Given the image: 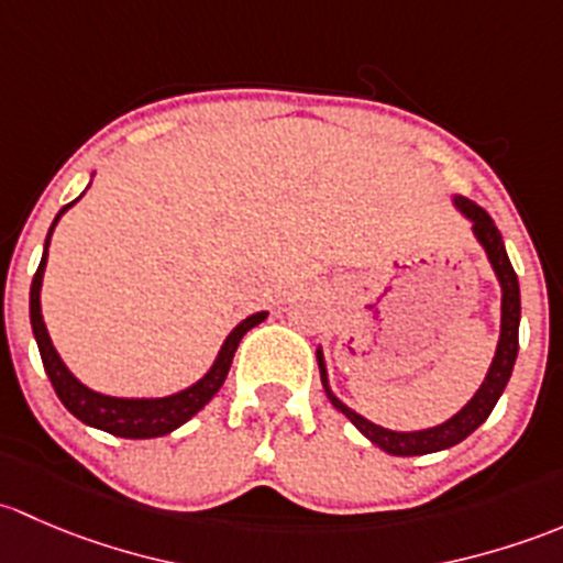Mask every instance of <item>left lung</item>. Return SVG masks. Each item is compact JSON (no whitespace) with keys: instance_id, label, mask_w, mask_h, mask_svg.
Wrapping results in <instances>:
<instances>
[{"instance_id":"1","label":"left lung","mask_w":563,"mask_h":563,"mask_svg":"<svg viewBox=\"0 0 563 563\" xmlns=\"http://www.w3.org/2000/svg\"><path fill=\"white\" fill-rule=\"evenodd\" d=\"M453 202L457 211L472 222L474 239H477L479 246L485 249V254H488L490 260V268H494L496 279L501 284V333H498L496 355L488 374H485V382L479 385V390L474 393L472 401L457 411V415L450 417L448 422H442V426L422 428V431H390V428H382L376 426V422L366 420V417L357 415L355 409H350L344 401H339V398L333 396V390H330L328 385V368H324L322 350H317V363H320V376L330 404H333L341 415L350 417V422L363 433V437L371 439L376 448L385 450V453L390 455H428L439 453V450L455 448L457 442H463L468 433H474L485 420H488L496 401L501 398L504 387H507L509 376H512L515 357H518L520 287L512 263H509L507 257V249H504L501 233H498V228L494 224V219L488 217V211L479 208L477 202L466 200V197H455Z\"/></svg>"}]
</instances>
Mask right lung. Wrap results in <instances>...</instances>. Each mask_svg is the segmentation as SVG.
<instances>
[{
    "mask_svg": "<svg viewBox=\"0 0 563 563\" xmlns=\"http://www.w3.org/2000/svg\"><path fill=\"white\" fill-rule=\"evenodd\" d=\"M75 202V200H73ZM69 202V206H73ZM69 206L62 208L56 213L54 224L48 230V239H45L43 260H40V268L32 279V289H29V320H32L34 339H37L40 357H43L45 374H48L51 385H54L56 396L65 407L78 417L80 422L91 428H100V431L113 433V437L121 439H154L165 437V433L176 431L178 426L195 417L197 411L206 407L213 396L219 393V387L228 379L230 363H233L235 350H239L241 339L246 335V330H252L254 324H260L268 317V311H257V314L246 317V320L239 322L233 328V333L224 339L222 350H219L217 361L208 368V374L202 379H197L192 387L181 393H173V396L165 398H115V396H102V393L91 390L84 382L75 379L65 366V361L59 357L56 346L51 344L48 328L43 322V311H40V287H43V274L45 263H48V243L51 233H54L56 222H59L62 213L67 211Z\"/></svg>",
    "mask_w": 563,
    "mask_h": 563,
    "instance_id": "1",
    "label": "right lung"
}]
</instances>
